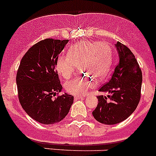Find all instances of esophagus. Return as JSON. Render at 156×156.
Listing matches in <instances>:
<instances>
[{"instance_id": "1", "label": "esophagus", "mask_w": 156, "mask_h": 156, "mask_svg": "<svg viewBox=\"0 0 156 156\" xmlns=\"http://www.w3.org/2000/svg\"><path fill=\"white\" fill-rule=\"evenodd\" d=\"M83 98H84V97H82V96H74V100L75 101L80 100V99H82Z\"/></svg>"}]
</instances>
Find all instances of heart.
<instances>
[{"mask_svg":"<svg viewBox=\"0 0 156 156\" xmlns=\"http://www.w3.org/2000/svg\"><path fill=\"white\" fill-rule=\"evenodd\" d=\"M112 61V50L105 42H78L68 50V55H60L56 60V69L63 78H69L77 66L81 65V71L86 75L75 78L65 83L67 93L82 96L89 89L95 86L96 80H103L110 70Z\"/></svg>","mask_w":156,"mask_h":156,"instance_id":"b5f03b06","label":"heart"}]
</instances>
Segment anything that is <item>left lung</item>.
I'll use <instances>...</instances> for the list:
<instances>
[{"mask_svg": "<svg viewBox=\"0 0 156 156\" xmlns=\"http://www.w3.org/2000/svg\"><path fill=\"white\" fill-rule=\"evenodd\" d=\"M119 62L108 82L99 92L98 104L92 114L104 125H116L126 120L136 108L140 99L142 72L136 58L129 48L120 42L115 44Z\"/></svg>", "mask_w": 156, "mask_h": 156, "instance_id": "left-lung-1", "label": "left lung"}]
</instances>
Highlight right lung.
Returning <instances> with one entry per match:
<instances>
[{"instance_id": "add662e5", "label": "right lung", "mask_w": 156, "mask_h": 156, "mask_svg": "<svg viewBox=\"0 0 156 156\" xmlns=\"http://www.w3.org/2000/svg\"><path fill=\"white\" fill-rule=\"evenodd\" d=\"M68 40L46 39L33 45L23 55L16 74L20 103L28 116L44 125L63 120L74 102V96L60 93L56 60Z\"/></svg>"}]
</instances>
